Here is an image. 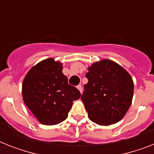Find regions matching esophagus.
I'll return each mask as SVG.
<instances>
[{
    "label": "esophagus",
    "instance_id": "obj_1",
    "mask_svg": "<svg viewBox=\"0 0 154 154\" xmlns=\"http://www.w3.org/2000/svg\"><path fill=\"white\" fill-rule=\"evenodd\" d=\"M77 88L78 89V90L81 92V94H82V85H77Z\"/></svg>",
    "mask_w": 154,
    "mask_h": 154
}]
</instances>
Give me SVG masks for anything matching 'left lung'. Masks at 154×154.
Instances as JSON below:
<instances>
[{
  "instance_id": "8db88e82",
  "label": "left lung",
  "mask_w": 154,
  "mask_h": 154,
  "mask_svg": "<svg viewBox=\"0 0 154 154\" xmlns=\"http://www.w3.org/2000/svg\"><path fill=\"white\" fill-rule=\"evenodd\" d=\"M85 74L88 83L81 97L92 122L109 125L122 120L130 107L134 82L129 72L110 60L94 63Z\"/></svg>"
}]
</instances>
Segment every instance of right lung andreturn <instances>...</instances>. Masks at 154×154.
<instances>
[{"label": "right lung", "instance_id": "right-lung-1", "mask_svg": "<svg viewBox=\"0 0 154 154\" xmlns=\"http://www.w3.org/2000/svg\"><path fill=\"white\" fill-rule=\"evenodd\" d=\"M62 69L61 63L48 58L33 66L23 81L24 102L43 125L65 121L72 101L81 97L79 90L68 83Z\"/></svg>", "mask_w": 154, "mask_h": 154}]
</instances>
